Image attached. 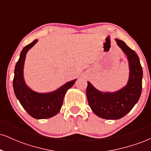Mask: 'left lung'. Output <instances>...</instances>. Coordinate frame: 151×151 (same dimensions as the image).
Returning a JSON list of instances; mask_svg holds the SVG:
<instances>
[{
	"instance_id": "obj_1",
	"label": "left lung",
	"mask_w": 151,
	"mask_h": 151,
	"mask_svg": "<svg viewBox=\"0 0 151 151\" xmlns=\"http://www.w3.org/2000/svg\"><path fill=\"white\" fill-rule=\"evenodd\" d=\"M116 40L129 60L130 75L127 85L114 93H102L89 81L86 88L87 100L93 113L102 119L111 120L124 117L133 108L141 96L143 79V70L137 54L124 42Z\"/></svg>"
}]
</instances>
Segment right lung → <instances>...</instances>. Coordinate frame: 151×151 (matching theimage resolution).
<instances>
[{
    "mask_svg": "<svg viewBox=\"0 0 151 151\" xmlns=\"http://www.w3.org/2000/svg\"><path fill=\"white\" fill-rule=\"evenodd\" d=\"M37 42V40H35L26 45L20 53L15 67L13 89L20 104L29 115L36 119H43L52 117L60 111L65 93L73 86L76 79L66 83L60 89L51 93H39L27 87L23 79L24 62L27 51Z\"/></svg>",
    "mask_w": 151,
    "mask_h": 151,
    "instance_id": "1",
    "label": "right lung"
}]
</instances>
